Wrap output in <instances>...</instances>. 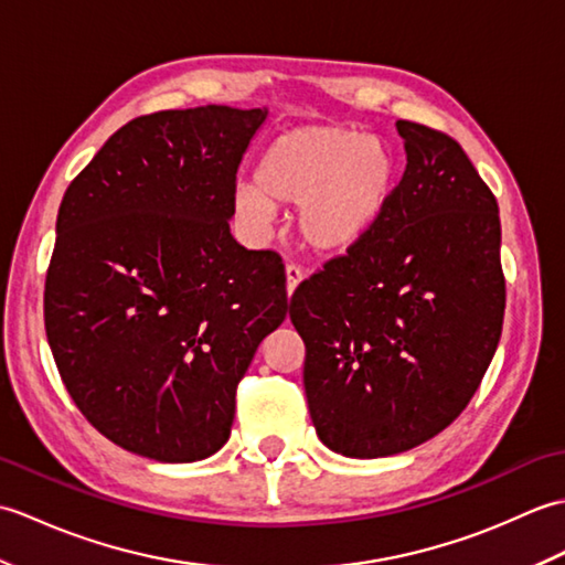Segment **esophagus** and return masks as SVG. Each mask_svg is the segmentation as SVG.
I'll return each mask as SVG.
<instances>
[{
	"label": "esophagus",
	"instance_id": "1",
	"mask_svg": "<svg viewBox=\"0 0 565 565\" xmlns=\"http://www.w3.org/2000/svg\"><path fill=\"white\" fill-rule=\"evenodd\" d=\"M303 269L301 267H296V264H289V267H286V294H294L296 291V286L303 281Z\"/></svg>",
	"mask_w": 565,
	"mask_h": 565
}]
</instances>
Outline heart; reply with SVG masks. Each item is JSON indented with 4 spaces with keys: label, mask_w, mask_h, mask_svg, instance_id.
Listing matches in <instances>:
<instances>
[{
    "label": "heart",
    "mask_w": 565,
    "mask_h": 565,
    "mask_svg": "<svg viewBox=\"0 0 565 565\" xmlns=\"http://www.w3.org/2000/svg\"><path fill=\"white\" fill-rule=\"evenodd\" d=\"M395 182L398 162L383 140L347 126H301L264 150L255 182L235 189V211L252 227H267L274 201L294 203L303 243L340 255L374 233Z\"/></svg>",
    "instance_id": "obj_1"
}]
</instances>
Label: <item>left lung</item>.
<instances>
[{
    "instance_id": "obj_1",
    "label": "left lung",
    "mask_w": 565,
    "mask_h": 565,
    "mask_svg": "<svg viewBox=\"0 0 565 565\" xmlns=\"http://www.w3.org/2000/svg\"><path fill=\"white\" fill-rule=\"evenodd\" d=\"M395 128L407 164L386 215L289 308L310 419L328 449L354 459L449 427L481 386L505 316L493 191L447 134Z\"/></svg>"
}]
</instances>
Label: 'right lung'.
I'll list each match as a JSON object with an SVG mask.
<instances>
[{"label": "right lung", "mask_w": 565, "mask_h": 565, "mask_svg": "<svg viewBox=\"0 0 565 565\" xmlns=\"http://www.w3.org/2000/svg\"><path fill=\"white\" fill-rule=\"evenodd\" d=\"M264 118L215 104L134 118L60 203L47 344L79 413L126 451H218L237 383L289 310L281 257L245 249L227 223Z\"/></svg>", "instance_id": "add662e5"}]
</instances>
